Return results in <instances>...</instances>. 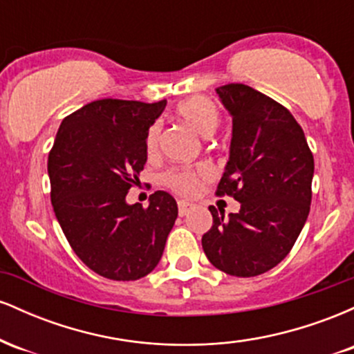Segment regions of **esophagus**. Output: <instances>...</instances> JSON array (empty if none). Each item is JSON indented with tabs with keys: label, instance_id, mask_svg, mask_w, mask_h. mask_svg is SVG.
Wrapping results in <instances>:
<instances>
[{
	"label": "esophagus",
	"instance_id": "obj_1",
	"mask_svg": "<svg viewBox=\"0 0 354 354\" xmlns=\"http://www.w3.org/2000/svg\"><path fill=\"white\" fill-rule=\"evenodd\" d=\"M194 208L193 203L189 201H178V211H180V216H185V214H188V211H191Z\"/></svg>",
	"mask_w": 354,
	"mask_h": 354
}]
</instances>
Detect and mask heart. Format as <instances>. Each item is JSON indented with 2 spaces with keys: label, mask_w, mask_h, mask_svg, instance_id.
I'll return each mask as SVG.
<instances>
[{
  "label": "heart",
  "mask_w": 354,
  "mask_h": 354,
  "mask_svg": "<svg viewBox=\"0 0 354 354\" xmlns=\"http://www.w3.org/2000/svg\"><path fill=\"white\" fill-rule=\"evenodd\" d=\"M176 116L189 126L194 133L203 138H209L216 133L221 123V115L219 109L213 101L205 98V96H191V98L181 101L176 108ZM160 123L151 124L146 135V151L154 154L158 151L160 145ZM208 166H200L196 169H173L165 176V183L169 188L180 194H193L200 188L201 178L209 176Z\"/></svg>",
  "instance_id": "b5f03b06"
}]
</instances>
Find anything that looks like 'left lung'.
Instances as JSON below:
<instances>
[{
	"mask_svg": "<svg viewBox=\"0 0 354 354\" xmlns=\"http://www.w3.org/2000/svg\"><path fill=\"white\" fill-rule=\"evenodd\" d=\"M216 95L233 120L216 193L233 196L241 208L225 219L211 206L213 226L201 245L214 268L250 278L281 263L301 233L315 160L301 126L274 100L239 83L216 88Z\"/></svg>",
	"mask_w": 354,
	"mask_h": 354,
	"instance_id": "8db88e82",
	"label": "left lung"
}]
</instances>
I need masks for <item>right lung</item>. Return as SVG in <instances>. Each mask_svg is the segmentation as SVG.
I'll use <instances>...</instances> for the list:
<instances>
[{
    "instance_id": "1",
    "label": "right lung",
    "mask_w": 354,
    "mask_h": 354,
    "mask_svg": "<svg viewBox=\"0 0 354 354\" xmlns=\"http://www.w3.org/2000/svg\"><path fill=\"white\" fill-rule=\"evenodd\" d=\"M165 106L166 100L93 101L64 118L48 158L61 230L81 261L108 279L151 273L178 218L166 191H154L148 208L126 201L148 160V129Z\"/></svg>"
}]
</instances>
